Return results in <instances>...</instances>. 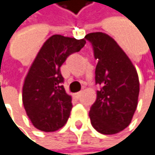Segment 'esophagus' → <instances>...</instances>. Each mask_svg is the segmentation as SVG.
<instances>
[{
  "instance_id": "esophagus-1",
  "label": "esophagus",
  "mask_w": 155,
  "mask_h": 155,
  "mask_svg": "<svg viewBox=\"0 0 155 155\" xmlns=\"http://www.w3.org/2000/svg\"><path fill=\"white\" fill-rule=\"evenodd\" d=\"M81 94H82V92H78V93H76V94H74V96H75V98L79 99V98L81 97Z\"/></svg>"
}]
</instances>
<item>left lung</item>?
I'll list each match as a JSON object with an SVG mask.
<instances>
[{
    "instance_id": "8db88e82",
    "label": "left lung",
    "mask_w": 155,
    "mask_h": 155,
    "mask_svg": "<svg viewBox=\"0 0 155 155\" xmlns=\"http://www.w3.org/2000/svg\"><path fill=\"white\" fill-rule=\"evenodd\" d=\"M94 49L95 84L101 85L89 117L92 126L102 134H116L126 129L138 105L139 77L132 62L117 43L102 32L87 34Z\"/></svg>"
}]
</instances>
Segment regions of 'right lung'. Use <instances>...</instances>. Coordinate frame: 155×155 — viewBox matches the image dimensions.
Segmentation results:
<instances>
[{
  "instance_id": "1",
  "label": "right lung",
  "mask_w": 155,
  "mask_h": 155,
  "mask_svg": "<svg viewBox=\"0 0 155 155\" xmlns=\"http://www.w3.org/2000/svg\"><path fill=\"white\" fill-rule=\"evenodd\" d=\"M86 41L61 35L50 37L33 61L23 85V104L35 128L51 132L62 128L72 108L71 96L62 85L61 66Z\"/></svg>"
}]
</instances>
